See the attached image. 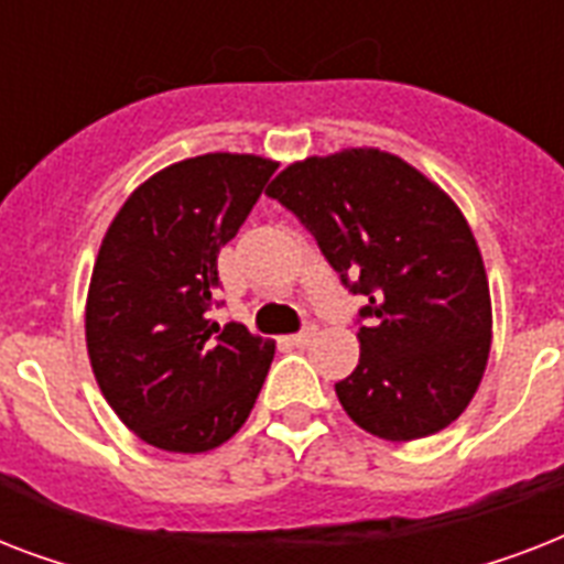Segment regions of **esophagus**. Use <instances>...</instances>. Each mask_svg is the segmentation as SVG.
I'll list each match as a JSON object with an SVG mask.
<instances>
[{
  "label": "esophagus",
  "mask_w": 564,
  "mask_h": 564,
  "mask_svg": "<svg viewBox=\"0 0 564 564\" xmlns=\"http://www.w3.org/2000/svg\"><path fill=\"white\" fill-rule=\"evenodd\" d=\"M316 336H318V325H313V322H310V325H304V330H299V334L292 336V345H299V348H304V345L313 343Z\"/></svg>",
  "instance_id": "34e87169"
}]
</instances>
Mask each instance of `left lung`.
Wrapping results in <instances>:
<instances>
[{
    "label": "left lung",
    "instance_id": "left-lung-1",
    "mask_svg": "<svg viewBox=\"0 0 564 564\" xmlns=\"http://www.w3.org/2000/svg\"><path fill=\"white\" fill-rule=\"evenodd\" d=\"M265 193L316 237L360 310V362L343 410L386 442L433 436L463 415L491 348L489 278L454 198L380 149L286 166Z\"/></svg>",
    "mask_w": 564,
    "mask_h": 564
}]
</instances>
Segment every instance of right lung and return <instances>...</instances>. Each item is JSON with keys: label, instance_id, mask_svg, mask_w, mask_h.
Returning a JSON list of instances; mask_svg holds the SVG:
<instances>
[{"label": "right lung", "instance_id": "1", "mask_svg": "<svg viewBox=\"0 0 564 564\" xmlns=\"http://www.w3.org/2000/svg\"><path fill=\"white\" fill-rule=\"evenodd\" d=\"M278 163L213 152L140 184L110 221L87 292V354L105 401L145 445L204 454L228 442L254 406L272 339L207 318L221 246Z\"/></svg>", "mask_w": 564, "mask_h": 564}]
</instances>
